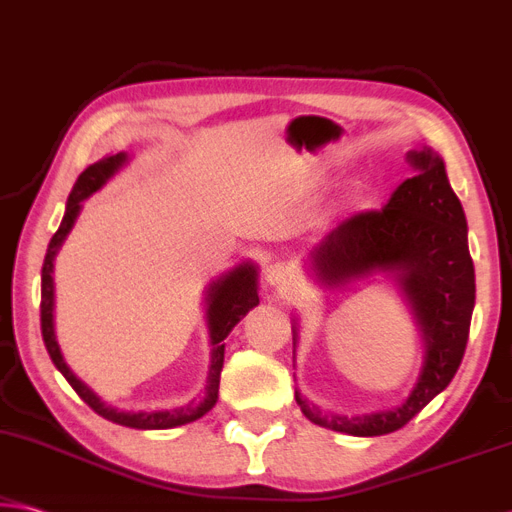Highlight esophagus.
Wrapping results in <instances>:
<instances>
[{
	"label": "esophagus",
	"mask_w": 512,
	"mask_h": 512,
	"mask_svg": "<svg viewBox=\"0 0 512 512\" xmlns=\"http://www.w3.org/2000/svg\"><path fill=\"white\" fill-rule=\"evenodd\" d=\"M289 269L285 264H271L269 269H266V280L271 282L273 287H280V285H287L289 280Z\"/></svg>",
	"instance_id": "esophagus-1"
}]
</instances>
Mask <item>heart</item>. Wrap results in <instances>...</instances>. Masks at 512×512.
<instances>
[{
    "label": "heart",
    "instance_id": "obj_1",
    "mask_svg": "<svg viewBox=\"0 0 512 512\" xmlns=\"http://www.w3.org/2000/svg\"><path fill=\"white\" fill-rule=\"evenodd\" d=\"M364 191H367V186H364L362 182H358V184H355L353 189H351V196H348V200H351V202H360V200L364 198Z\"/></svg>",
    "mask_w": 512,
    "mask_h": 512
}]
</instances>
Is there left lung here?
Returning a JSON list of instances; mask_svg holds the SVG:
<instances>
[{
    "label": "left lung",
    "instance_id": "8db88e82",
    "mask_svg": "<svg viewBox=\"0 0 512 512\" xmlns=\"http://www.w3.org/2000/svg\"><path fill=\"white\" fill-rule=\"evenodd\" d=\"M415 175L378 212H360L339 223L310 250L321 285L339 287L376 271L394 273L426 342V360L403 405L362 417L323 415L296 392V403L314 424L355 437L403 428L446 389L465 355L476 298L474 262L467 246L465 212L444 161L431 148L405 154ZM298 332L294 328V346Z\"/></svg>",
    "mask_w": 512,
    "mask_h": 512
}]
</instances>
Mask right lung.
I'll list each match as a JSON object with an SVG mask.
<instances>
[{"label": "right lung", "mask_w": 512, "mask_h": 512, "mask_svg": "<svg viewBox=\"0 0 512 512\" xmlns=\"http://www.w3.org/2000/svg\"><path fill=\"white\" fill-rule=\"evenodd\" d=\"M127 154L118 152L111 157H104L97 164L88 166L84 173L77 177L75 186H72L66 214L59 230L54 232V237L47 246V255L43 262V282H40V330H43V342L47 353L54 362V367L63 373V378L68 380L70 387L79 394V399L97 412V415L113 421V424L129 426V428H141V431H161V428H175L189 421H196L202 415H207L218 401V383H221V369H223V355L225 344L223 339L230 335V330L246 316L253 307L259 303L257 296V269L253 264H239L237 269H232L227 275H221L216 282H212L207 289V323H209V335H212V367H209V378L205 387V396L200 401H191L189 405L175 410H154V412H120L111 408L104 401H100L91 387H86L81 380L70 371V367L63 362V355L59 351L54 335V257L59 253V248L66 241L68 232L75 225L81 202L88 196H93L97 189H102L120 168L125 166Z\"/></svg>", "instance_id": "obj_1"}]
</instances>
